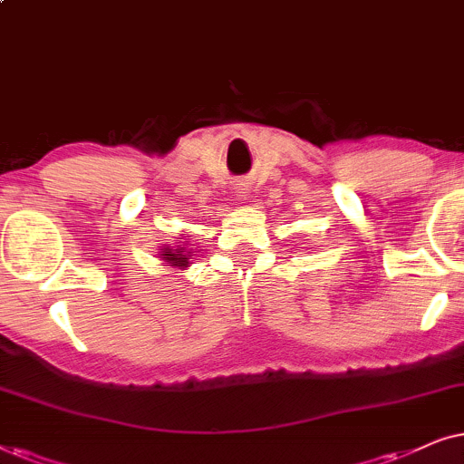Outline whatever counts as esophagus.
Masks as SVG:
<instances>
[{
  "label": "esophagus",
  "instance_id": "obj_1",
  "mask_svg": "<svg viewBox=\"0 0 464 464\" xmlns=\"http://www.w3.org/2000/svg\"><path fill=\"white\" fill-rule=\"evenodd\" d=\"M246 190H248V188H246L244 187V184H239V187H237V197H239V199H246Z\"/></svg>",
  "mask_w": 464,
  "mask_h": 464
}]
</instances>
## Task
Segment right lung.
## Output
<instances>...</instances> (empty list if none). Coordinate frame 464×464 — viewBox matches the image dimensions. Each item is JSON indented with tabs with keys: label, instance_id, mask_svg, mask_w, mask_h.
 I'll return each instance as SVG.
<instances>
[{
	"label": "right lung",
	"instance_id": "1",
	"mask_svg": "<svg viewBox=\"0 0 464 464\" xmlns=\"http://www.w3.org/2000/svg\"><path fill=\"white\" fill-rule=\"evenodd\" d=\"M182 237H178V242L171 246V244H163L159 248V261H163V265H168V267H174V269H180L184 271L190 265V258H193V252L187 248V242H182Z\"/></svg>",
	"mask_w": 464,
	"mask_h": 464
}]
</instances>
